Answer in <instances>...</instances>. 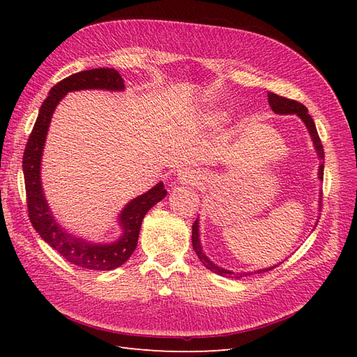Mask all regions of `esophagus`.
<instances>
[{
  "label": "esophagus",
  "mask_w": 357,
  "mask_h": 357,
  "mask_svg": "<svg viewBox=\"0 0 357 357\" xmlns=\"http://www.w3.org/2000/svg\"><path fill=\"white\" fill-rule=\"evenodd\" d=\"M199 172L192 169V168H181L177 174V180L181 183V185H188V186H195L199 181Z\"/></svg>",
  "instance_id": "esophagus-1"
}]
</instances>
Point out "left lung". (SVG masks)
I'll use <instances>...</instances> for the list:
<instances>
[{
    "instance_id": "obj_1",
    "label": "left lung",
    "mask_w": 357,
    "mask_h": 357,
    "mask_svg": "<svg viewBox=\"0 0 357 357\" xmlns=\"http://www.w3.org/2000/svg\"><path fill=\"white\" fill-rule=\"evenodd\" d=\"M268 102L269 105H271V109L274 113L277 114H296L301 117V121L305 123L308 132L311 135V139H312V144H314V149L316 152L319 155V159H320V167H319V178L323 180V168H325V164H323V160H325V152H323V146H321V142H320V137L317 134V129H316V125H314V121H312V117L308 114V110L307 107L304 104H301L295 100H289V98H284V96H278L277 93H273L269 92L268 93ZM199 222L198 219L195 220V223L192 225V245H193V250H195V253L198 255L199 261L202 262V265L205 268H208L210 271L219 274V275H223V277H231V278H241V277H247L250 274H261V273H266V271H271V269H274L275 266L278 265H274V266H269V268H264V269H259V271H255V273H234V271H229V269H223V268H219L218 265H214L210 259L204 255L202 252V247H201V241H199Z\"/></svg>"
}]
</instances>
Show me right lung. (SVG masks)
I'll list each match as a JSON object with an SVG mask.
<instances>
[{
  "mask_svg": "<svg viewBox=\"0 0 357 357\" xmlns=\"http://www.w3.org/2000/svg\"><path fill=\"white\" fill-rule=\"evenodd\" d=\"M82 89H105V91H123L125 83L114 68H93L71 74L70 77L56 83L49 92V96L41 104L38 117L24 152V177L26 189V204L29 220L38 235L50 247L67 259L73 265L93 271H110L123 265L137 247L139 229L146 213L164 199L167 190L164 183H158L155 188L147 190L143 195L134 198L122 213L119 214V225L122 228L121 238L109 244L88 243L79 236H74L63 231L58 225L55 215L52 214L49 204L41 188V156L45 149L47 129L59 101L68 92Z\"/></svg>",
  "mask_w": 357,
  "mask_h": 357,
  "instance_id": "add662e5",
  "label": "right lung"
}]
</instances>
